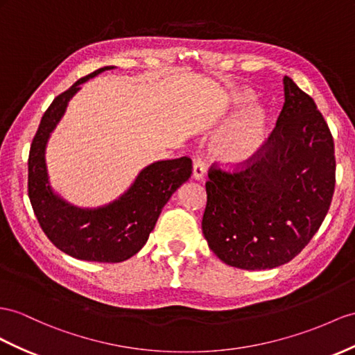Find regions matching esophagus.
<instances>
[{"instance_id":"34e87169","label":"esophagus","mask_w":355,"mask_h":355,"mask_svg":"<svg viewBox=\"0 0 355 355\" xmlns=\"http://www.w3.org/2000/svg\"><path fill=\"white\" fill-rule=\"evenodd\" d=\"M205 177V165L201 157H196L193 160V178L195 180H204Z\"/></svg>"}]
</instances>
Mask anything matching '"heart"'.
Segmentation results:
<instances>
[{"instance_id": "heart-1", "label": "heart", "mask_w": 355, "mask_h": 355, "mask_svg": "<svg viewBox=\"0 0 355 355\" xmlns=\"http://www.w3.org/2000/svg\"><path fill=\"white\" fill-rule=\"evenodd\" d=\"M249 91H241L237 103L250 102ZM270 115L261 105H252L235 115L213 141V153L226 165L239 166L257 156L267 138Z\"/></svg>"}]
</instances>
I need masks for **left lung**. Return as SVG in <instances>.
Masks as SVG:
<instances>
[{"mask_svg":"<svg viewBox=\"0 0 355 355\" xmlns=\"http://www.w3.org/2000/svg\"><path fill=\"white\" fill-rule=\"evenodd\" d=\"M285 103L257 160L208 172L202 234L225 264L284 266L320 230L334 192V142L311 96L284 78Z\"/></svg>","mask_w":355,"mask_h":355,"instance_id":"left-lung-1","label":"left lung"}]
</instances>
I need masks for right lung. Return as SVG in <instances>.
<instances>
[{
    "label": "right lung",
    "mask_w": 355,
    "mask_h": 355,
    "mask_svg": "<svg viewBox=\"0 0 355 355\" xmlns=\"http://www.w3.org/2000/svg\"><path fill=\"white\" fill-rule=\"evenodd\" d=\"M111 69L115 67L97 69L53 98L42 116L28 157V196L43 232L61 252L94 262H123L136 255L147 243L162 208L192 174L189 157L153 162L121 196L96 208L70 204L52 189L44 157L51 133L80 84Z\"/></svg>",
    "instance_id": "right-lung-1"
}]
</instances>
